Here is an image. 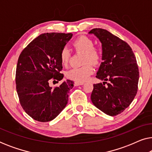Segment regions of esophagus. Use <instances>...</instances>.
<instances>
[{
  "mask_svg": "<svg viewBox=\"0 0 152 152\" xmlns=\"http://www.w3.org/2000/svg\"><path fill=\"white\" fill-rule=\"evenodd\" d=\"M83 84H84V83L83 82H75V86H81V85H83Z\"/></svg>",
  "mask_w": 152,
  "mask_h": 152,
  "instance_id": "obj_1",
  "label": "esophagus"
}]
</instances>
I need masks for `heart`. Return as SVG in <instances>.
<instances>
[{"mask_svg":"<svg viewBox=\"0 0 152 152\" xmlns=\"http://www.w3.org/2000/svg\"><path fill=\"white\" fill-rule=\"evenodd\" d=\"M74 48L77 51L84 53V66L82 67L73 68L66 72V77L70 80L78 82H84L88 79L93 72V68L91 63L97 64L100 61L101 54L98 50L94 48L92 39L86 36H81L77 38L72 43ZM70 57V52L68 48H62L60 53V60L64 66H67Z\"/></svg>","mask_w":152,"mask_h":152,"instance_id":"1","label":"heart"}]
</instances>
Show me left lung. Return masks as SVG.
Listing matches in <instances>:
<instances>
[{"mask_svg": "<svg viewBox=\"0 0 152 152\" xmlns=\"http://www.w3.org/2000/svg\"><path fill=\"white\" fill-rule=\"evenodd\" d=\"M88 34L99 39L102 49V62L96 77L104 82L93 84L91 101L107 115H117L130 105L138 91L139 70L136 57L125 41L109 31L95 28Z\"/></svg>", "mask_w": 152, "mask_h": 152, "instance_id": "left-lung-1", "label": "left lung"}]
</instances>
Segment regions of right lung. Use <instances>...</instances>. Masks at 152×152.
I'll return each instance as SVG.
<instances>
[{
  "instance_id": "right-lung-1",
  "label": "right lung",
  "mask_w": 152,
  "mask_h": 152,
  "mask_svg": "<svg viewBox=\"0 0 152 152\" xmlns=\"http://www.w3.org/2000/svg\"><path fill=\"white\" fill-rule=\"evenodd\" d=\"M72 33L39 35L21 52L16 70V91L26 113L39 122H50L66 107L73 81L64 80L53 88L50 80H61L64 75L60 53L72 38Z\"/></svg>"
}]
</instances>
